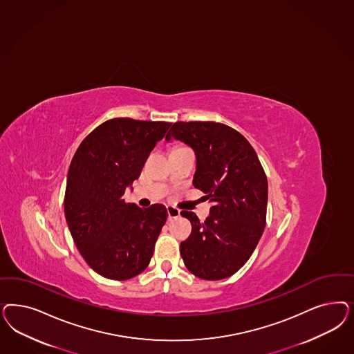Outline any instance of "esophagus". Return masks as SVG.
Returning <instances> with one entry per match:
<instances>
[{
	"label": "esophagus",
	"mask_w": 354,
	"mask_h": 354,
	"mask_svg": "<svg viewBox=\"0 0 354 354\" xmlns=\"http://www.w3.org/2000/svg\"><path fill=\"white\" fill-rule=\"evenodd\" d=\"M167 211H168V218H169V220H171V218H177V217L181 215V211H180L178 208H176V207H171V205L167 207Z\"/></svg>",
	"instance_id": "34e87169"
}]
</instances>
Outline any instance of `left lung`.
Wrapping results in <instances>:
<instances>
[{
	"label": "left lung",
	"instance_id": "obj_1",
	"mask_svg": "<svg viewBox=\"0 0 354 354\" xmlns=\"http://www.w3.org/2000/svg\"><path fill=\"white\" fill-rule=\"evenodd\" d=\"M165 139L193 149V185L212 203L205 223L181 212L193 225L180 246L183 263L203 280L229 277L249 261L266 227L268 183L257 152L239 131L211 121L176 122Z\"/></svg>",
	"mask_w": 354,
	"mask_h": 354
}]
</instances>
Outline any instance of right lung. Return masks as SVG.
<instances>
[{
    "label": "right lung",
    "mask_w": 354,
    "mask_h": 354,
    "mask_svg": "<svg viewBox=\"0 0 354 354\" xmlns=\"http://www.w3.org/2000/svg\"><path fill=\"white\" fill-rule=\"evenodd\" d=\"M169 122L113 118L83 139L70 162L65 217L84 261L95 272L127 280L146 270L168 212L165 205L125 203Z\"/></svg>",
    "instance_id": "1"
}]
</instances>
